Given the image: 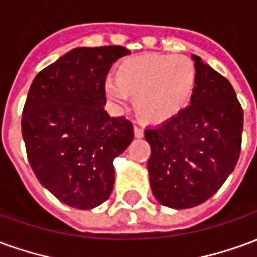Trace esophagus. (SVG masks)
<instances>
[{"instance_id":"34e87169","label":"esophagus","mask_w":257,"mask_h":257,"mask_svg":"<svg viewBox=\"0 0 257 257\" xmlns=\"http://www.w3.org/2000/svg\"><path fill=\"white\" fill-rule=\"evenodd\" d=\"M134 134H135L136 138H142V136H143V128H142V126H138V125H135V126H134Z\"/></svg>"}]
</instances>
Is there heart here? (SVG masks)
Instances as JSON below:
<instances>
[{"mask_svg":"<svg viewBox=\"0 0 257 257\" xmlns=\"http://www.w3.org/2000/svg\"><path fill=\"white\" fill-rule=\"evenodd\" d=\"M195 81L194 63L186 56L145 55L123 63L116 80L105 83V91L116 106L125 105L132 95L136 115L158 123L187 105Z\"/></svg>","mask_w":257,"mask_h":257,"instance_id":"obj_1","label":"heart"}]
</instances>
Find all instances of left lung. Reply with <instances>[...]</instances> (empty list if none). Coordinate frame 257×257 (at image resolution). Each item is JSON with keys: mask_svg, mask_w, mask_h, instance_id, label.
Masks as SVG:
<instances>
[{"mask_svg": "<svg viewBox=\"0 0 257 257\" xmlns=\"http://www.w3.org/2000/svg\"><path fill=\"white\" fill-rule=\"evenodd\" d=\"M197 81L190 105L145 131L151 145L148 172L159 204L197 207L215 194L238 163L243 111L231 83L191 55Z\"/></svg>", "mask_w": 257, "mask_h": 257, "instance_id": "1", "label": "left lung"}]
</instances>
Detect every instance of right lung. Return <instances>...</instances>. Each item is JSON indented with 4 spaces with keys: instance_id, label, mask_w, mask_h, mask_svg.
Instances as JSON below:
<instances>
[{
    "instance_id": "obj_1",
    "label": "right lung",
    "mask_w": 257,
    "mask_h": 257,
    "mask_svg": "<svg viewBox=\"0 0 257 257\" xmlns=\"http://www.w3.org/2000/svg\"><path fill=\"white\" fill-rule=\"evenodd\" d=\"M122 46L76 48L33 78L22 138L35 176L57 200L78 209L105 202L115 183L114 159L134 139L125 118L105 111V77Z\"/></svg>"
}]
</instances>
